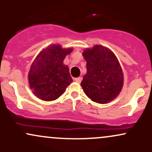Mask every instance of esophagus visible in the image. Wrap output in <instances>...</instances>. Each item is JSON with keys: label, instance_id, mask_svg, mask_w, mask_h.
Segmentation results:
<instances>
[{"label": "esophagus", "instance_id": "1", "mask_svg": "<svg viewBox=\"0 0 152 152\" xmlns=\"http://www.w3.org/2000/svg\"><path fill=\"white\" fill-rule=\"evenodd\" d=\"M81 80H82L81 77H78V78H74V81H76V82H77V83H81Z\"/></svg>", "mask_w": 152, "mask_h": 152}]
</instances>
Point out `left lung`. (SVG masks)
<instances>
[{
  "instance_id": "1",
  "label": "left lung",
  "mask_w": 152,
  "mask_h": 152,
  "mask_svg": "<svg viewBox=\"0 0 152 152\" xmlns=\"http://www.w3.org/2000/svg\"><path fill=\"white\" fill-rule=\"evenodd\" d=\"M87 73L81 86L91 100L107 104L117 97L124 84V75L115 54L106 47L96 45L83 50Z\"/></svg>"
}]
</instances>
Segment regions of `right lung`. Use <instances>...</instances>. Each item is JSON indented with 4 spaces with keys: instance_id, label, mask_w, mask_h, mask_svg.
<instances>
[{
    "instance_id": "add662e5",
    "label": "right lung",
    "mask_w": 152,
    "mask_h": 152,
    "mask_svg": "<svg viewBox=\"0 0 152 152\" xmlns=\"http://www.w3.org/2000/svg\"><path fill=\"white\" fill-rule=\"evenodd\" d=\"M72 50L71 48H63L58 44H52L35 58L28 72V82L38 99L46 102L56 100L71 84L73 79L64 60Z\"/></svg>"
}]
</instances>
